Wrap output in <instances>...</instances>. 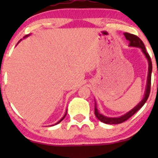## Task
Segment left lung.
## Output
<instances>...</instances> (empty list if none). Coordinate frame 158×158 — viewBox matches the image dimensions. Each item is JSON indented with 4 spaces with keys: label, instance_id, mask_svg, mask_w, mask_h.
Instances as JSON below:
<instances>
[{
    "label": "left lung",
    "instance_id": "left-lung-1",
    "mask_svg": "<svg viewBox=\"0 0 158 158\" xmlns=\"http://www.w3.org/2000/svg\"><path fill=\"white\" fill-rule=\"evenodd\" d=\"M125 38H126L127 40L129 41V47H138L141 49V51L143 52V53L144 54L145 57L147 58L148 62V78H147V85H146V89H145V92H144V98H142L141 102L137 105L135 107H134L133 109L127 112L126 114H123L122 116H119V117H107V116H105L103 114H100L99 111H98V109H97V104L96 102H95V114L97 118L99 121H101L102 122L106 124H109V125H116V124H120L122 122H125L126 120H128L129 118L131 117L134 114L137 112L144 105V103L147 102L148 97H149L150 92H151V73H152V63H151V57H150L149 54L148 53L147 51H146L145 47H144V43L142 42L141 39L139 37H138L137 36L134 34H131L128 33H124Z\"/></svg>",
    "mask_w": 158,
    "mask_h": 158
}]
</instances>
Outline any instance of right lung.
Wrapping results in <instances>:
<instances>
[{
  "instance_id": "add662e5",
  "label": "right lung",
  "mask_w": 158,
  "mask_h": 158,
  "mask_svg": "<svg viewBox=\"0 0 158 158\" xmlns=\"http://www.w3.org/2000/svg\"><path fill=\"white\" fill-rule=\"evenodd\" d=\"M29 35L30 34H28V35H26V36H24V37H23V38H26L27 37V36H29ZM22 40H20V41H19V42H18V44H19V43H20V41H21ZM66 112H67V110H66ZM66 114H64V116H63V118H62L61 119H60V121H59V122H57V123H56L55 124V125H57V124H59V123H60V122H62V121H63V119H64V118L65 117H66Z\"/></svg>"
}]
</instances>
